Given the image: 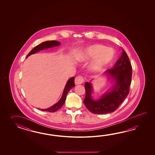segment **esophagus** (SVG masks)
Masks as SVG:
<instances>
[{"instance_id": "34e87169", "label": "esophagus", "mask_w": 155, "mask_h": 155, "mask_svg": "<svg viewBox=\"0 0 155 155\" xmlns=\"http://www.w3.org/2000/svg\"><path fill=\"white\" fill-rule=\"evenodd\" d=\"M84 78L82 76H77L75 79V83L76 85H80L84 82Z\"/></svg>"}]
</instances>
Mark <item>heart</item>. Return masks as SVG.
I'll list each match as a JSON object with an SVG mask.
<instances>
[{
	"instance_id": "heart-1",
	"label": "heart",
	"mask_w": 155,
	"mask_h": 155,
	"mask_svg": "<svg viewBox=\"0 0 155 155\" xmlns=\"http://www.w3.org/2000/svg\"><path fill=\"white\" fill-rule=\"evenodd\" d=\"M115 57V51L111 48L99 44H92L81 50L76 56L80 63L93 60L89 70L93 73H98L105 69Z\"/></svg>"
}]
</instances>
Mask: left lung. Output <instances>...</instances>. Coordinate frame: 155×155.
Wrapping results in <instances>:
<instances>
[{
    "label": "left lung",
    "instance_id": "obj_1",
    "mask_svg": "<svg viewBox=\"0 0 155 155\" xmlns=\"http://www.w3.org/2000/svg\"><path fill=\"white\" fill-rule=\"evenodd\" d=\"M132 66L125 51L122 49L121 55L110 69L107 70L102 76L110 80L111 86L98 99L92 97L93 86L91 82H86L85 98L84 103L90 112L105 114L115 111L121 104L129 93L132 78Z\"/></svg>",
    "mask_w": 155,
    "mask_h": 155
}]
</instances>
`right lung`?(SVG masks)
Here are the masks:
<instances>
[{"label":"right lung","instance_id":"right-lung-1","mask_svg":"<svg viewBox=\"0 0 155 155\" xmlns=\"http://www.w3.org/2000/svg\"><path fill=\"white\" fill-rule=\"evenodd\" d=\"M61 43L55 41V40H52V41H47L45 42H43L41 44H40L39 45L35 46L34 49H33L30 52L28 55L26 56V58H28L30 55L35 54V53L39 52L40 51L48 49L50 48H52L54 47H57L60 45ZM74 79L75 78L73 77L71 78L70 79H69L68 80V81L66 82L65 86L64 89L63 91V94L61 96V97L59 101L58 102H56L55 104H54V105L50 107L49 108L46 109H40L44 111H48V112H54L57 111L59 109H60L63 105L64 104V103L65 102V100L66 99V96L68 92L70 90L72 89L75 86V82H74Z\"/></svg>","mask_w":155,"mask_h":155}]
</instances>
